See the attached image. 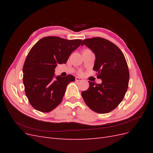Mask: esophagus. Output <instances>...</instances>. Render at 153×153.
<instances>
[{
    "label": "esophagus",
    "instance_id": "34e87169",
    "mask_svg": "<svg viewBox=\"0 0 153 153\" xmlns=\"http://www.w3.org/2000/svg\"><path fill=\"white\" fill-rule=\"evenodd\" d=\"M75 80L77 81V82H80V81H82V78H80V77H76L75 78Z\"/></svg>",
    "mask_w": 153,
    "mask_h": 153
}]
</instances>
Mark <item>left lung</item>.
Returning <instances> with one entry per match:
<instances>
[{"mask_svg": "<svg viewBox=\"0 0 153 153\" xmlns=\"http://www.w3.org/2000/svg\"><path fill=\"white\" fill-rule=\"evenodd\" d=\"M84 45L95 54L93 70L102 83L89 81V87L82 91V98L94 112L108 113L121 102L128 89L129 73L126 59L116 45L104 38L86 39L81 45Z\"/></svg>", "mask_w": 153, "mask_h": 153, "instance_id": "left-lung-1", "label": "left lung"}]
</instances>
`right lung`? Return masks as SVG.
<instances>
[{
	"instance_id": "obj_1",
	"label": "right lung",
	"mask_w": 153,
	"mask_h": 153,
	"mask_svg": "<svg viewBox=\"0 0 153 153\" xmlns=\"http://www.w3.org/2000/svg\"><path fill=\"white\" fill-rule=\"evenodd\" d=\"M82 39L44 37L37 42L26 57L23 82L26 96L36 110L49 112L61 103L69 83L75 78L55 76L57 64L66 63L69 55L80 45Z\"/></svg>"
}]
</instances>
